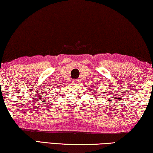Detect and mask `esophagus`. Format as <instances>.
I'll return each instance as SVG.
<instances>
[{
    "label": "esophagus",
    "mask_w": 153,
    "mask_h": 153,
    "mask_svg": "<svg viewBox=\"0 0 153 153\" xmlns=\"http://www.w3.org/2000/svg\"><path fill=\"white\" fill-rule=\"evenodd\" d=\"M79 82V80H74V83H78Z\"/></svg>",
    "instance_id": "obj_1"
}]
</instances>
